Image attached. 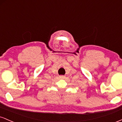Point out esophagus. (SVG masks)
Wrapping results in <instances>:
<instances>
[{
    "label": "esophagus",
    "instance_id": "34e87169",
    "mask_svg": "<svg viewBox=\"0 0 122 122\" xmlns=\"http://www.w3.org/2000/svg\"><path fill=\"white\" fill-rule=\"evenodd\" d=\"M59 78L60 79H64L65 78V76H60L59 77Z\"/></svg>",
    "mask_w": 122,
    "mask_h": 122
}]
</instances>
